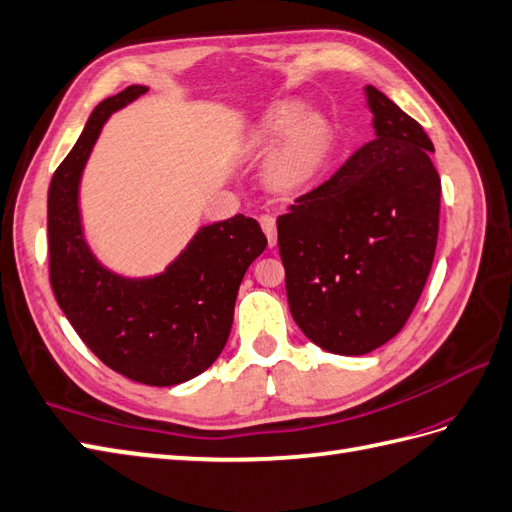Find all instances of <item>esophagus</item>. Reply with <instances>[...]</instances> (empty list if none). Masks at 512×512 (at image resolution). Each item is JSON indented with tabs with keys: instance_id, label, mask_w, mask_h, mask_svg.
Here are the masks:
<instances>
[{
	"instance_id": "34e87169",
	"label": "esophagus",
	"mask_w": 512,
	"mask_h": 512,
	"mask_svg": "<svg viewBox=\"0 0 512 512\" xmlns=\"http://www.w3.org/2000/svg\"><path fill=\"white\" fill-rule=\"evenodd\" d=\"M260 226H263V232L267 234V241H269V247H276L278 243V230H276V217L273 215H260L258 217Z\"/></svg>"
}]
</instances>
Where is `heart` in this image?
I'll use <instances>...</instances> for the list:
<instances>
[{"label":"heart","instance_id":"b5f03b06","mask_svg":"<svg viewBox=\"0 0 512 512\" xmlns=\"http://www.w3.org/2000/svg\"><path fill=\"white\" fill-rule=\"evenodd\" d=\"M306 110L297 102L271 106L249 134V147L273 154L267 160L265 176L273 189L295 191L304 186L326 158L328 128L317 117H304Z\"/></svg>","mask_w":512,"mask_h":512}]
</instances>
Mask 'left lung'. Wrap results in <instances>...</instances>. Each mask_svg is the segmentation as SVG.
<instances>
[{"mask_svg": "<svg viewBox=\"0 0 512 512\" xmlns=\"http://www.w3.org/2000/svg\"><path fill=\"white\" fill-rule=\"evenodd\" d=\"M365 95L376 139L278 217L291 315L341 356L369 354L404 328L439 236L432 141L376 86Z\"/></svg>", "mask_w": 512, "mask_h": 512, "instance_id": "1", "label": "left lung"}]
</instances>
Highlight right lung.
<instances>
[{
  "mask_svg": "<svg viewBox=\"0 0 512 512\" xmlns=\"http://www.w3.org/2000/svg\"><path fill=\"white\" fill-rule=\"evenodd\" d=\"M147 93L132 84L99 102L60 162L47 193L49 282L56 302L86 347L134 382L173 386L206 371L230 336L236 293L267 236L236 215L199 228L156 276L128 278L99 263L86 243L80 180L112 112Z\"/></svg>",
  "mask_w": 512,
  "mask_h": 512,
  "instance_id": "obj_1",
  "label": "right lung"
}]
</instances>
